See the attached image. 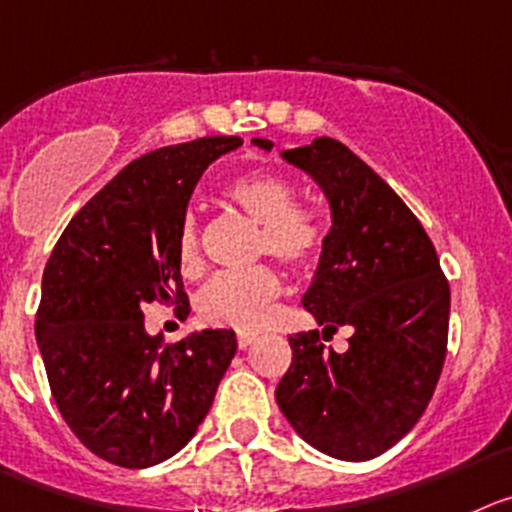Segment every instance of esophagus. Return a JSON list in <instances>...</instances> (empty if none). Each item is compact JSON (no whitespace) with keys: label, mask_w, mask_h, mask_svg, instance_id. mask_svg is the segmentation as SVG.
Segmentation results:
<instances>
[{"label":"esophagus","mask_w":512,"mask_h":512,"mask_svg":"<svg viewBox=\"0 0 512 512\" xmlns=\"http://www.w3.org/2000/svg\"><path fill=\"white\" fill-rule=\"evenodd\" d=\"M252 343H255V336H250V333H240V336H237V346H240L242 351H245L247 346H252Z\"/></svg>","instance_id":"obj_1"}]
</instances>
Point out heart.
<instances>
[{"label":"heart","mask_w":512,"mask_h":512,"mask_svg":"<svg viewBox=\"0 0 512 512\" xmlns=\"http://www.w3.org/2000/svg\"><path fill=\"white\" fill-rule=\"evenodd\" d=\"M224 197L257 222V255H270L288 267H310L321 260L328 242L326 222L313 207L295 204V186L272 171H250L224 186ZM176 262L181 275L197 278L204 267L202 227L186 214L176 229ZM283 280L272 267L222 272L197 295V313L207 326L255 331L267 321Z\"/></svg>","instance_id":"heart-1"}]
</instances>
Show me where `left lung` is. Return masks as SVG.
<instances>
[{
  "label": "left lung",
  "mask_w": 512,
  "mask_h": 512,
  "mask_svg": "<svg viewBox=\"0 0 512 512\" xmlns=\"http://www.w3.org/2000/svg\"><path fill=\"white\" fill-rule=\"evenodd\" d=\"M270 151L272 141L255 138ZM331 204L333 227L303 305L321 331L288 338L293 361L275 389L280 412L315 450L364 462L394 447L427 409L450 331V283L422 222L336 138L285 151ZM352 328L343 354L327 340Z\"/></svg>",
  "instance_id": "1"
}]
</instances>
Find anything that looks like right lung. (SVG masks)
<instances>
[{"label": "right lung", "mask_w": 512, "mask_h": 512, "mask_svg": "<svg viewBox=\"0 0 512 512\" xmlns=\"http://www.w3.org/2000/svg\"><path fill=\"white\" fill-rule=\"evenodd\" d=\"M240 143L204 136L131 161L70 219L47 260L37 346L62 419L100 460L138 470L176 455L234 358L237 338L224 328L164 346L146 333L143 305L189 315L176 229L204 169Z\"/></svg>", "instance_id": "add662e5"}]
</instances>
